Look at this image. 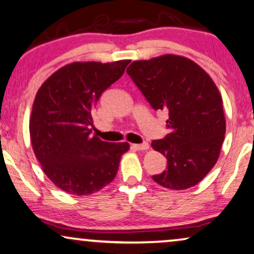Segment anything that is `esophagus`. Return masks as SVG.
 Segmentation results:
<instances>
[{"mask_svg": "<svg viewBox=\"0 0 254 254\" xmlns=\"http://www.w3.org/2000/svg\"><path fill=\"white\" fill-rule=\"evenodd\" d=\"M133 147L137 151H146V149H148V143L147 142H142V143H135V145H133Z\"/></svg>", "mask_w": 254, "mask_h": 254, "instance_id": "34e87169", "label": "esophagus"}]
</instances>
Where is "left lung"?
<instances>
[{"instance_id":"left-lung-1","label":"left lung","mask_w":254,"mask_h":254,"mask_svg":"<svg viewBox=\"0 0 254 254\" xmlns=\"http://www.w3.org/2000/svg\"><path fill=\"white\" fill-rule=\"evenodd\" d=\"M127 74L153 109L168 111L170 133L152 142L167 168L153 180L170 190L195 186L217 162L226 132L217 86L195 62L172 54L134 61Z\"/></svg>"}]
</instances>
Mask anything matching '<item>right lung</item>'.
<instances>
[{"instance_id": "obj_1", "label": "right lung", "mask_w": 254, "mask_h": 254, "mask_svg": "<svg viewBox=\"0 0 254 254\" xmlns=\"http://www.w3.org/2000/svg\"><path fill=\"white\" fill-rule=\"evenodd\" d=\"M129 62H74L37 90L29 121L31 145L47 177L64 192L88 195L114 180L129 145L90 135L92 112Z\"/></svg>"}]
</instances>
